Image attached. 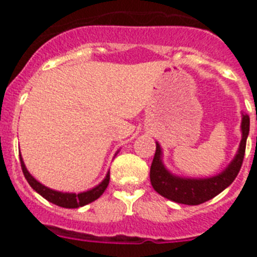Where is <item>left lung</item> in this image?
<instances>
[{
  "label": "left lung",
  "instance_id": "8db88e82",
  "mask_svg": "<svg viewBox=\"0 0 257 257\" xmlns=\"http://www.w3.org/2000/svg\"><path fill=\"white\" fill-rule=\"evenodd\" d=\"M249 131V117L242 118V140L235 158L221 174L208 179H183L170 174L161 160V147L157 143L156 153L151 166V183L158 194L183 205L196 206L213 198L228 188L237 178L243 163L246 142Z\"/></svg>",
  "mask_w": 257,
  "mask_h": 257
}]
</instances>
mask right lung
<instances>
[{
    "label": "right lung",
    "mask_w": 257,
    "mask_h": 257,
    "mask_svg": "<svg viewBox=\"0 0 257 257\" xmlns=\"http://www.w3.org/2000/svg\"><path fill=\"white\" fill-rule=\"evenodd\" d=\"M20 165H22V170H23V174L26 176L27 181L29 183L33 189L41 194V196L44 197L45 199H47L49 202L54 203L56 206H60V207H64V208H77V207H82V206L88 205V203H91L94 202L95 199H97L99 197L101 196L104 193V190L106 189L109 184V172L106 174L105 179L101 181L97 187L92 188L91 190H87V192H83V193H61V192H56V190H52L50 188L45 187L42 185L41 183H38L33 176L28 172V170L26 169V165L23 162L22 160V156H20Z\"/></svg>",
    "instance_id": "1"
}]
</instances>
